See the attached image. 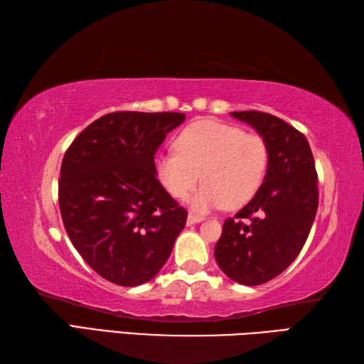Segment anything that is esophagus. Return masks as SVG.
Returning a JSON list of instances; mask_svg holds the SVG:
<instances>
[{
	"label": "esophagus",
	"mask_w": 364,
	"mask_h": 364,
	"mask_svg": "<svg viewBox=\"0 0 364 364\" xmlns=\"http://www.w3.org/2000/svg\"><path fill=\"white\" fill-rule=\"evenodd\" d=\"M202 220H203L202 215H197V214H192V213L188 215V225H192V223H198Z\"/></svg>",
	"instance_id": "esophagus-1"
}]
</instances>
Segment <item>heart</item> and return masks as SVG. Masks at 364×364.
I'll return each instance as SVG.
<instances>
[{
  "label": "heart",
  "instance_id": "1",
  "mask_svg": "<svg viewBox=\"0 0 364 364\" xmlns=\"http://www.w3.org/2000/svg\"><path fill=\"white\" fill-rule=\"evenodd\" d=\"M175 149L158 156V180L170 196L183 200L200 178L203 186L191 198V206L200 213L249 203L269 167L264 137L218 120L191 123L175 139Z\"/></svg>",
  "mask_w": 364,
  "mask_h": 364
}]
</instances>
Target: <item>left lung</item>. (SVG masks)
Returning <instances> with one entry per match:
<instances>
[{
	"label": "left lung",
	"instance_id": "left-lung-1",
	"mask_svg": "<svg viewBox=\"0 0 364 364\" xmlns=\"http://www.w3.org/2000/svg\"><path fill=\"white\" fill-rule=\"evenodd\" d=\"M266 139L269 167L257 194L223 222L214 257L236 283L257 286L280 275L310 235L319 203L318 173L306 137L259 111L231 112Z\"/></svg>",
	"mask_w": 364,
	"mask_h": 364
}]
</instances>
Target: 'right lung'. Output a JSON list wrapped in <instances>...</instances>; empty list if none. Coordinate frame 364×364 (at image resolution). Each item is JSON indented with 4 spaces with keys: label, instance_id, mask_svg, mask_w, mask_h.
Masks as SVG:
<instances>
[{
    "label": "right lung",
    "instance_id": "1",
    "mask_svg": "<svg viewBox=\"0 0 364 364\" xmlns=\"http://www.w3.org/2000/svg\"><path fill=\"white\" fill-rule=\"evenodd\" d=\"M181 112L120 111L100 117L64 154L59 208L82 259L107 282H150L172 253L188 211L156 178L154 154Z\"/></svg>",
    "mask_w": 364,
    "mask_h": 364
}]
</instances>
